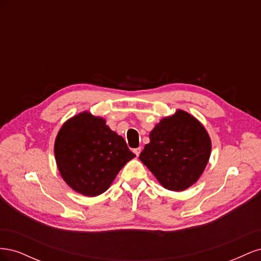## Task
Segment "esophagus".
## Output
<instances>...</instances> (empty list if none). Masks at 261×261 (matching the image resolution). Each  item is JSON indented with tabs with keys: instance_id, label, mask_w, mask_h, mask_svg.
Returning a JSON list of instances; mask_svg holds the SVG:
<instances>
[{
	"instance_id": "1",
	"label": "esophagus",
	"mask_w": 261,
	"mask_h": 261,
	"mask_svg": "<svg viewBox=\"0 0 261 261\" xmlns=\"http://www.w3.org/2000/svg\"><path fill=\"white\" fill-rule=\"evenodd\" d=\"M140 152H141V148H140V147H138V148H136V149H134V153L136 154V156H138V155L140 154Z\"/></svg>"
}]
</instances>
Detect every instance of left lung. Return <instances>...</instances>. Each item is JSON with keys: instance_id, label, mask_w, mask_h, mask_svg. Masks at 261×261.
<instances>
[{"instance_id": "8db88e82", "label": "left lung", "mask_w": 261, "mask_h": 261, "mask_svg": "<svg viewBox=\"0 0 261 261\" xmlns=\"http://www.w3.org/2000/svg\"><path fill=\"white\" fill-rule=\"evenodd\" d=\"M149 138L139 160L164 188L181 192L198 180L209 161L211 140L197 118L177 110L162 118Z\"/></svg>"}]
</instances>
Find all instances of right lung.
Here are the masks:
<instances>
[{
    "label": "right lung",
    "instance_id": "right-lung-1",
    "mask_svg": "<svg viewBox=\"0 0 261 261\" xmlns=\"http://www.w3.org/2000/svg\"><path fill=\"white\" fill-rule=\"evenodd\" d=\"M54 154L66 184L88 197L105 193L124 165L136 156L106 120L89 112L63 124L55 138Z\"/></svg>",
    "mask_w": 261,
    "mask_h": 261
}]
</instances>
